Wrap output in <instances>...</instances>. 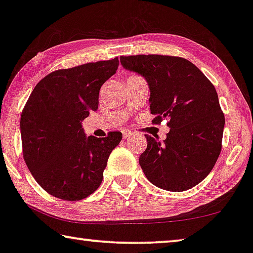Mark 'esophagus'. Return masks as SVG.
<instances>
[{
	"label": "esophagus",
	"mask_w": 253,
	"mask_h": 253,
	"mask_svg": "<svg viewBox=\"0 0 253 253\" xmlns=\"http://www.w3.org/2000/svg\"><path fill=\"white\" fill-rule=\"evenodd\" d=\"M134 135V133L133 131H130V130H128V129H125V130H123V137L124 138H129V137H131Z\"/></svg>",
	"instance_id": "34e87169"
}]
</instances>
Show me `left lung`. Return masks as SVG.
Segmentation results:
<instances>
[{"label":"left lung","instance_id":"obj_1","mask_svg":"<svg viewBox=\"0 0 253 253\" xmlns=\"http://www.w3.org/2000/svg\"><path fill=\"white\" fill-rule=\"evenodd\" d=\"M120 62L148 83L152 123L166 118L170 128L164 142L145 135L148 148L138 163L146 178L171 192L198 185L221 150L225 117L214 86L197 66L178 56L130 55Z\"/></svg>","mask_w":253,"mask_h":253}]
</instances>
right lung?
<instances>
[{"label": "right lung", "mask_w": 253, "mask_h": 253, "mask_svg": "<svg viewBox=\"0 0 253 253\" xmlns=\"http://www.w3.org/2000/svg\"><path fill=\"white\" fill-rule=\"evenodd\" d=\"M118 58L56 70L35 86L20 119L24 159L47 193L78 201L100 186L120 131L86 136L83 120L99 107L101 86L118 69Z\"/></svg>", "instance_id": "obj_1"}]
</instances>
